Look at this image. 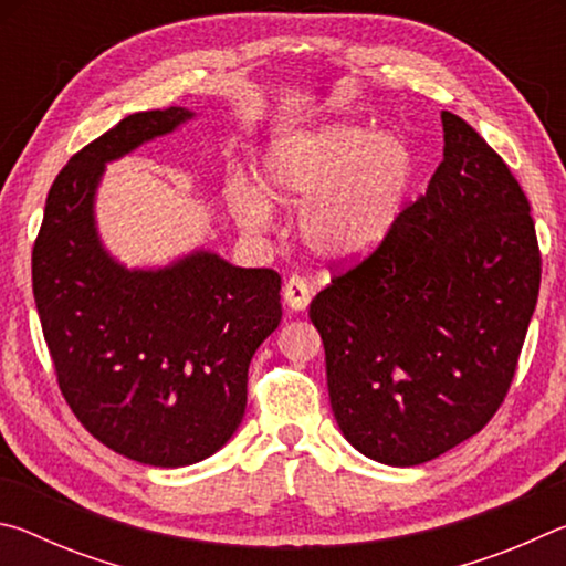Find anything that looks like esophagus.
<instances>
[{"label":"esophagus","instance_id":"obj_1","mask_svg":"<svg viewBox=\"0 0 566 566\" xmlns=\"http://www.w3.org/2000/svg\"><path fill=\"white\" fill-rule=\"evenodd\" d=\"M310 302H312V290L306 286L302 276L292 274L284 284V304L290 306L292 312H304L306 306H310Z\"/></svg>","mask_w":566,"mask_h":566}]
</instances>
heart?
Returning a JSON list of instances; mask_svg holds the SVG:
<instances>
[{
	"label": "heart",
	"instance_id": "1",
	"mask_svg": "<svg viewBox=\"0 0 566 566\" xmlns=\"http://www.w3.org/2000/svg\"><path fill=\"white\" fill-rule=\"evenodd\" d=\"M262 187L237 179L227 207L249 234L274 227V207H302L300 239L329 262L361 260L395 234L417 181L405 139L349 122L282 134L262 155Z\"/></svg>",
	"mask_w": 566,
	"mask_h": 566
}]
</instances>
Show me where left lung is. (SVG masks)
I'll list each match as a JSON object with an SVG mask.
<instances>
[{
	"label": "left lung",
	"mask_w": 566,
	"mask_h": 566,
	"mask_svg": "<svg viewBox=\"0 0 566 566\" xmlns=\"http://www.w3.org/2000/svg\"><path fill=\"white\" fill-rule=\"evenodd\" d=\"M444 159L375 254L310 304L334 419L364 457L415 467L474 437L512 385L542 280L520 181L452 112Z\"/></svg>",
	"instance_id": "obj_1"
}]
</instances>
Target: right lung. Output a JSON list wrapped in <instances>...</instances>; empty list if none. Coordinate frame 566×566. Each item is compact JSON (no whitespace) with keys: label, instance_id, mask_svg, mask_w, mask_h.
Returning a JSON list of instances; mask_svg holds the SVG:
<instances>
[{"label":"right lung","instance_id":"obj_1","mask_svg":"<svg viewBox=\"0 0 566 566\" xmlns=\"http://www.w3.org/2000/svg\"><path fill=\"white\" fill-rule=\"evenodd\" d=\"M185 107L137 112L70 159L50 189L32 286L60 389L90 434L151 467L219 452L247 409L254 352L280 327L282 276L197 247L127 266L102 242L97 191L109 161L177 132Z\"/></svg>","mask_w":566,"mask_h":566}]
</instances>
